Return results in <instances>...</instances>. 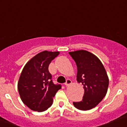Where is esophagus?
Instances as JSON below:
<instances>
[{
    "instance_id": "1",
    "label": "esophagus",
    "mask_w": 127,
    "mask_h": 127,
    "mask_svg": "<svg viewBox=\"0 0 127 127\" xmlns=\"http://www.w3.org/2000/svg\"><path fill=\"white\" fill-rule=\"evenodd\" d=\"M71 83H72V81H71L70 79H67V80H66V83H65V85L66 86V87H68V86H70V85L71 84Z\"/></svg>"
}]
</instances>
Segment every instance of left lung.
<instances>
[{
  "label": "left lung",
  "instance_id": "obj_1",
  "mask_svg": "<svg viewBox=\"0 0 127 127\" xmlns=\"http://www.w3.org/2000/svg\"><path fill=\"white\" fill-rule=\"evenodd\" d=\"M76 64V80L83 85V100L73 102L76 108L87 111L96 107L106 95L109 78L100 60L86 50L69 52Z\"/></svg>",
  "mask_w": 127,
  "mask_h": 127
}]
</instances>
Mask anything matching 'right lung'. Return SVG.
I'll return each instance as SVG.
<instances>
[{"label":"right lung","instance_id":"right-lung-1","mask_svg":"<svg viewBox=\"0 0 127 127\" xmlns=\"http://www.w3.org/2000/svg\"><path fill=\"white\" fill-rule=\"evenodd\" d=\"M59 51L39 53L30 59L23 68L18 83L22 101L31 110L43 112L53 102V98L61 89L52 81L49 65L59 54Z\"/></svg>","mask_w":127,"mask_h":127}]
</instances>
